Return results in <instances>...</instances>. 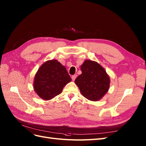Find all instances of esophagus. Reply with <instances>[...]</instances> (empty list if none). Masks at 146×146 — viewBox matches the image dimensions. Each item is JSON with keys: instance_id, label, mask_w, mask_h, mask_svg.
Here are the masks:
<instances>
[{"instance_id": "esophagus-1", "label": "esophagus", "mask_w": 146, "mask_h": 146, "mask_svg": "<svg viewBox=\"0 0 146 146\" xmlns=\"http://www.w3.org/2000/svg\"><path fill=\"white\" fill-rule=\"evenodd\" d=\"M76 77H77V75L75 74V75H72V76L71 77V78H72V80H73V81H74V80H75V78H76Z\"/></svg>"}]
</instances>
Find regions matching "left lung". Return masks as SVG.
I'll use <instances>...</instances> for the list:
<instances>
[{"instance_id": "left-lung-1", "label": "left lung", "mask_w": 146, "mask_h": 146, "mask_svg": "<svg viewBox=\"0 0 146 146\" xmlns=\"http://www.w3.org/2000/svg\"><path fill=\"white\" fill-rule=\"evenodd\" d=\"M82 74L75 79V83L83 96L97 102L108 91L110 78L105 69L96 62L86 60L81 66Z\"/></svg>"}]
</instances>
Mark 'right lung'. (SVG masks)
Here are the masks:
<instances>
[{"mask_svg":"<svg viewBox=\"0 0 146 146\" xmlns=\"http://www.w3.org/2000/svg\"><path fill=\"white\" fill-rule=\"evenodd\" d=\"M71 81L67 70L57 60H48L38 69L34 80L35 92L44 100L53 98Z\"/></svg>","mask_w":146,"mask_h":146,"instance_id":"1","label":"right lung"}]
</instances>
